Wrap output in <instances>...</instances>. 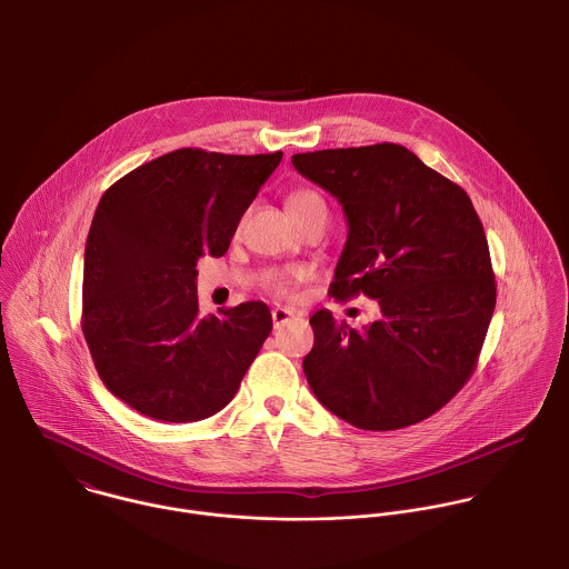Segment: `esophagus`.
Wrapping results in <instances>:
<instances>
[{
  "label": "esophagus",
  "mask_w": 569,
  "mask_h": 569,
  "mask_svg": "<svg viewBox=\"0 0 569 569\" xmlns=\"http://www.w3.org/2000/svg\"><path fill=\"white\" fill-rule=\"evenodd\" d=\"M296 311L293 309H287V307H278V309H273L271 311V320H273V326L278 328L280 325H284L291 316H293Z\"/></svg>",
  "instance_id": "34e87169"
}]
</instances>
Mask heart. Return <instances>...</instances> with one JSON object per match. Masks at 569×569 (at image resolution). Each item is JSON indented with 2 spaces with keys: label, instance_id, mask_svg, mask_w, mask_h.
Instances as JSON below:
<instances>
[{
  "label": "heart",
  "instance_id": "heart-1",
  "mask_svg": "<svg viewBox=\"0 0 569 569\" xmlns=\"http://www.w3.org/2000/svg\"><path fill=\"white\" fill-rule=\"evenodd\" d=\"M287 206H289V210H291V214L296 217L298 223L302 219H307L309 214H313L318 210H325L322 199L313 190H309V188L293 190L289 194V199H287ZM300 280H302V271H298V269H269L262 276V284L269 291L278 293V296H289Z\"/></svg>",
  "mask_w": 569,
  "mask_h": 569
}]
</instances>
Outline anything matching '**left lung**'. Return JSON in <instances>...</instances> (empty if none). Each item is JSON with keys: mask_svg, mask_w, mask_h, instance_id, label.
Masks as SVG:
<instances>
[{"mask_svg": "<svg viewBox=\"0 0 569 569\" xmlns=\"http://www.w3.org/2000/svg\"><path fill=\"white\" fill-rule=\"evenodd\" d=\"M291 162L348 221L328 293L381 307L363 328L326 309L311 318L316 343L302 368L313 395L368 431L429 418L473 375L495 311L487 234L469 194L392 142Z\"/></svg>", "mask_w": 569, "mask_h": 569, "instance_id": "obj_1", "label": "left lung"}]
</instances>
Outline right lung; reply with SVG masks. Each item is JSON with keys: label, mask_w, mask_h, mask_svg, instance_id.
I'll return each mask as SVG.
<instances>
[{"label": "right lung", "mask_w": 569, "mask_h": 569, "mask_svg": "<svg viewBox=\"0 0 569 569\" xmlns=\"http://www.w3.org/2000/svg\"><path fill=\"white\" fill-rule=\"evenodd\" d=\"M282 160L179 149L100 199L84 244L82 335L107 390L163 422L228 406L271 332L264 302L199 316L197 260L223 256Z\"/></svg>", "instance_id": "1"}]
</instances>
